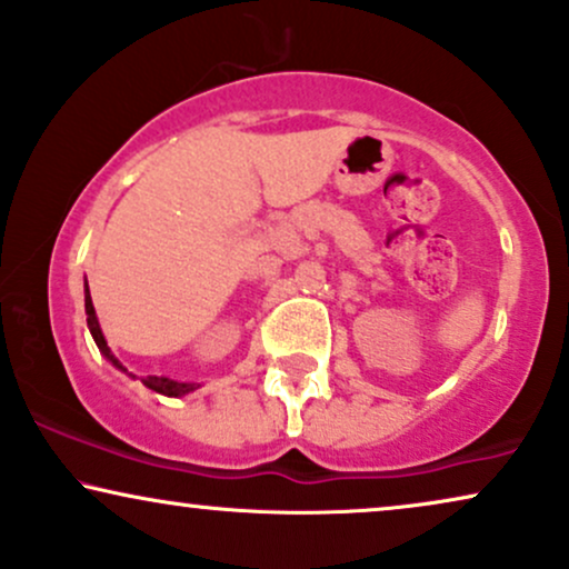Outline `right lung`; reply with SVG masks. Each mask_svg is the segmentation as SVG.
Instances as JSON below:
<instances>
[{"label": "right lung", "instance_id": "add662e5", "mask_svg": "<svg viewBox=\"0 0 569 569\" xmlns=\"http://www.w3.org/2000/svg\"><path fill=\"white\" fill-rule=\"evenodd\" d=\"M86 322H89V330H91L93 341H97V347H99V351H102V355H104L107 362H112L118 370L128 372V370L123 368V365H120V359L112 355V349L107 347L104 333H102V328H99V320H97V309H93V305H91L89 283H86ZM128 376H131V372H128ZM131 378H133V376H131ZM143 386L152 388V391H157V393H162V397H186V393L197 391V388H199V383H186V380H172V378H164V376L147 378V380H143Z\"/></svg>", "mask_w": 569, "mask_h": 569}]
</instances>
